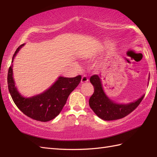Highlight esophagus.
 Returning a JSON list of instances; mask_svg holds the SVG:
<instances>
[{
  "mask_svg": "<svg viewBox=\"0 0 157 157\" xmlns=\"http://www.w3.org/2000/svg\"><path fill=\"white\" fill-rule=\"evenodd\" d=\"M88 82V77L86 76V75H84V76H82V80H81V82L82 83V84H84V83H86Z\"/></svg>",
  "mask_w": 157,
  "mask_h": 157,
  "instance_id": "1",
  "label": "esophagus"
}]
</instances>
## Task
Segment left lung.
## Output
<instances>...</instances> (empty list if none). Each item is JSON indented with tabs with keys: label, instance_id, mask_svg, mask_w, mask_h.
Here are the masks:
<instances>
[{
	"label": "left lung",
	"instance_id": "left-lung-1",
	"mask_svg": "<svg viewBox=\"0 0 157 157\" xmlns=\"http://www.w3.org/2000/svg\"><path fill=\"white\" fill-rule=\"evenodd\" d=\"M94 92L89 100V105L98 117L105 121H112L125 117L135 110L144 98V95L129 104H117L109 99L102 89L101 79L98 75L90 79Z\"/></svg>",
	"mask_w": 157,
	"mask_h": 157
}]
</instances>
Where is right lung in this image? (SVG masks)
<instances>
[{"label":"right lung","instance_id":"right-lung-1","mask_svg":"<svg viewBox=\"0 0 157 157\" xmlns=\"http://www.w3.org/2000/svg\"><path fill=\"white\" fill-rule=\"evenodd\" d=\"M23 44L17 48L13 55L12 63ZM82 76L75 78L59 77L51 88L40 94L25 98L19 94L15 86L12 66L9 67L7 82L9 91L13 102L23 113L36 121L46 122L55 118L66 104L69 94L78 86Z\"/></svg>","mask_w":157,"mask_h":157}]
</instances>
